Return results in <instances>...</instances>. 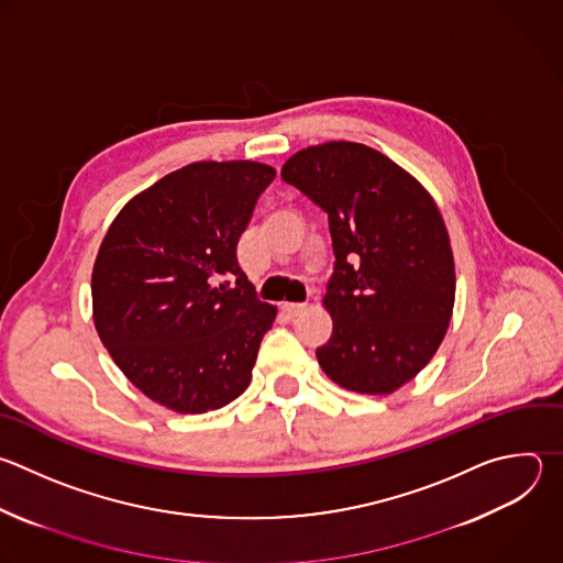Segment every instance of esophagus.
Segmentation results:
<instances>
[{
	"instance_id": "obj_1",
	"label": "esophagus",
	"mask_w": 563,
	"mask_h": 563,
	"mask_svg": "<svg viewBox=\"0 0 563 563\" xmlns=\"http://www.w3.org/2000/svg\"><path fill=\"white\" fill-rule=\"evenodd\" d=\"M305 309H307L305 302H285V305H283V311H285L287 316H291V318L300 316Z\"/></svg>"
}]
</instances>
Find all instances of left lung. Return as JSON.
Returning <instances> with one entry per match:
<instances>
[{
  "mask_svg": "<svg viewBox=\"0 0 563 563\" xmlns=\"http://www.w3.org/2000/svg\"><path fill=\"white\" fill-rule=\"evenodd\" d=\"M329 219L333 274L322 298L333 333L316 349L327 376L387 396L435 355L455 302L446 225L424 187L362 143L329 141L280 169Z\"/></svg>",
  "mask_w": 563,
  "mask_h": 563,
  "instance_id": "1",
  "label": "left lung"
}]
</instances>
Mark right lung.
<instances>
[{"label":"right lung","instance_id":"obj_1","mask_svg":"<svg viewBox=\"0 0 563 563\" xmlns=\"http://www.w3.org/2000/svg\"><path fill=\"white\" fill-rule=\"evenodd\" d=\"M274 176L254 161L185 165L136 195L99 247L97 333L125 378L176 413L221 409L252 380L276 307L236 247Z\"/></svg>","mask_w":563,"mask_h":563}]
</instances>
